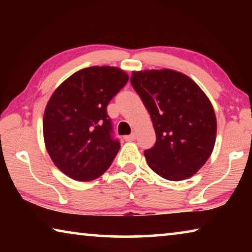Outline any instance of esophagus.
Listing matches in <instances>:
<instances>
[{
  "label": "esophagus",
  "instance_id": "esophagus-1",
  "mask_svg": "<svg viewBox=\"0 0 252 252\" xmlns=\"http://www.w3.org/2000/svg\"><path fill=\"white\" fill-rule=\"evenodd\" d=\"M135 138H136V134L135 133H132L130 135H126L125 136V140H126V141H134Z\"/></svg>",
  "mask_w": 252,
  "mask_h": 252
}]
</instances>
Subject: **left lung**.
<instances>
[{
  "mask_svg": "<svg viewBox=\"0 0 252 252\" xmlns=\"http://www.w3.org/2000/svg\"><path fill=\"white\" fill-rule=\"evenodd\" d=\"M157 141L144 151L148 165L170 181L189 179L203 167L216 143L217 119L209 97L189 76L171 69L133 71Z\"/></svg>",
  "mask_w": 252,
  "mask_h": 252,
  "instance_id": "8db88e82",
  "label": "left lung"
}]
</instances>
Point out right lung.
Returning <instances> with one entry per match:
<instances>
[{"instance_id":"1","label":"right lung","mask_w":252,"mask_h":252,"mask_svg":"<svg viewBox=\"0 0 252 252\" xmlns=\"http://www.w3.org/2000/svg\"><path fill=\"white\" fill-rule=\"evenodd\" d=\"M129 80L116 66H90L69 76L45 106L43 136L51 160L78 181L102 176L120 150L106 113L111 99Z\"/></svg>"}]
</instances>
